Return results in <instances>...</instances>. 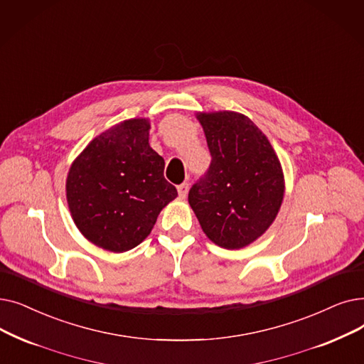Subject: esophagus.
<instances>
[{"label":"esophagus","instance_id":"obj_1","mask_svg":"<svg viewBox=\"0 0 364 364\" xmlns=\"http://www.w3.org/2000/svg\"><path fill=\"white\" fill-rule=\"evenodd\" d=\"M177 191H178L180 199H186V198H187V193H188V184H187V183L180 184V186L177 187Z\"/></svg>","mask_w":364,"mask_h":364}]
</instances>
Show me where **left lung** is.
<instances>
[{
	"label": "left lung",
	"instance_id": "left-lung-1",
	"mask_svg": "<svg viewBox=\"0 0 364 364\" xmlns=\"http://www.w3.org/2000/svg\"><path fill=\"white\" fill-rule=\"evenodd\" d=\"M196 119L213 161L188 192V203L210 241L244 248L278 215L286 191L279 159L267 136L241 113L199 112Z\"/></svg>",
	"mask_w": 364,
	"mask_h": 364
}]
</instances>
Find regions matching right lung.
I'll list each match as a JSON object with an SVG mask.
<instances>
[{
    "label": "right lung",
    "mask_w": 364,
    "mask_h": 364,
    "mask_svg": "<svg viewBox=\"0 0 364 364\" xmlns=\"http://www.w3.org/2000/svg\"><path fill=\"white\" fill-rule=\"evenodd\" d=\"M150 120H123L95 136L70 166L67 202L87 241L112 252L135 248L177 198L165 161L149 144Z\"/></svg>",
    "instance_id": "add662e5"
}]
</instances>
